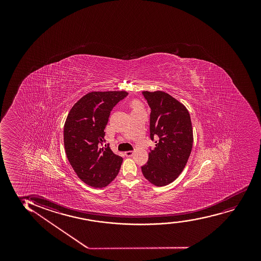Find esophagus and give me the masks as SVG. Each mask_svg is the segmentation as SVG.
<instances>
[{
	"mask_svg": "<svg viewBox=\"0 0 261 261\" xmlns=\"http://www.w3.org/2000/svg\"><path fill=\"white\" fill-rule=\"evenodd\" d=\"M124 154H125L126 156H133V154H134V152H133V151H132V150H128V151H125V153H124Z\"/></svg>",
	"mask_w": 261,
	"mask_h": 261,
	"instance_id": "esophagus-1",
	"label": "esophagus"
}]
</instances>
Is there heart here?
<instances>
[{
    "label": "heart",
    "instance_id": "1",
    "mask_svg": "<svg viewBox=\"0 0 261 261\" xmlns=\"http://www.w3.org/2000/svg\"><path fill=\"white\" fill-rule=\"evenodd\" d=\"M133 107H134V109L139 108V105H138V102H134L133 103Z\"/></svg>",
    "mask_w": 261,
    "mask_h": 261
}]
</instances>
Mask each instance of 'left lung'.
Wrapping results in <instances>:
<instances>
[{
	"instance_id": "8db88e82",
	"label": "left lung",
	"mask_w": 261,
	"mask_h": 261,
	"mask_svg": "<svg viewBox=\"0 0 261 261\" xmlns=\"http://www.w3.org/2000/svg\"><path fill=\"white\" fill-rule=\"evenodd\" d=\"M143 94L151 110L150 138L158 141L142 172L154 186H167L183 171L192 152L191 117L182 102L165 91L146 90Z\"/></svg>"
}]
</instances>
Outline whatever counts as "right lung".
<instances>
[{"label": "right lung", "mask_w": 261, "mask_h": 261, "mask_svg": "<svg viewBox=\"0 0 261 261\" xmlns=\"http://www.w3.org/2000/svg\"><path fill=\"white\" fill-rule=\"evenodd\" d=\"M126 91H92L73 105L64 123L63 143L69 164L88 186L102 188L116 178L123 159L101 148L111 110Z\"/></svg>", "instance_id": "1"}]
</instances>
